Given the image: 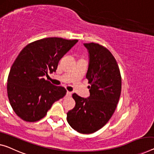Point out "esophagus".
<instances>
[{"mask_svg":"<svg viewBox=\"0 0 154 154\" xmlns=\"http://www.w3.org/2000/svg\"><path fill=\"white\" fill-rule=\"evenodd\" d=\"M66 95H67L68 96H71V95H72V92L67 91V93H66Z\"/></svg>","mask_w":154,"mask_h":154,"instance_id":"1","label":"esophagus"}]
</instances>
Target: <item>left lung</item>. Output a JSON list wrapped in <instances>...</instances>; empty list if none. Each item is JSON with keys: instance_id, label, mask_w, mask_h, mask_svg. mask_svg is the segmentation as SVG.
Segmentation results:
<instances>
[{"instance_id": "left-lung-1", "label": "left lung", "mask_w": 154, "mask_h": 154, "mask_svg": "<svg viewBox=\"0 0 154 154\" xmlns=\"http://www.w3.org/2000/svg\"><path fill=\"white\" fill-rule=\"evenodd\" d=\"M88 52L86 78L90 96L72 94L75 106L67 113V121L80 134L97 131L113 116L120 97L122 79L120 69L111 52L98 43H84Z\"/></svg>"}]
</instances>
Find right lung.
Instances as JSON below:
<instances>
[{"instance_id": "add662e5", "label": "right lung", "mask_w": 154, "mask_h": 154, "mask_svg": "<svg viewBox=\"0 0 154 154\" xmlns=\"http://www.w3.org/2000/svg\"><path fill=\"white\" fill-rule=\"evenodd\" d=\"M78 40L50 37L29 43L11 66L8 79V95L11 107L24 121L44 118L53 103L63 98L66 90L43 77L56 72L59 61Z\"/></svg>"}]
</instances>
